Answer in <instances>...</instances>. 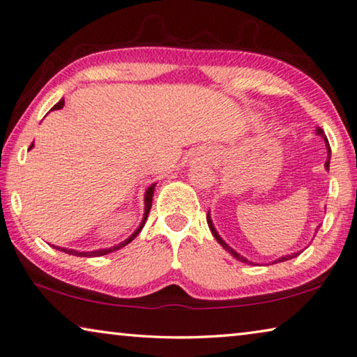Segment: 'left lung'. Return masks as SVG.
Segmentation results:
<instances>
[{
    "label": "left lung",
    "mask_w": 357,
    "mask_h": 357,
    "mask_svg": "<svg viewBox=\"0 0 357 357\" xmlns=\"http://www.w3.org/2000/svg\"><path fill=\"white\" fill-rule=\"evenodd\" d=\"M316 132H317V135H321L322 139H324V142H326V146H327V153H328V160L326 161V169L328 167V164H331V145H328V140H327V137H326V134H324V130H322L321 128H317L316 129ZM207 225H209V228H211V231H212V234H213V238L217 239V243L222 245V248L227 250V252H229V254H231L236 260H239V261H244V263H252V261H249L248 259H244L243 255H239L238 252H234L231 248H229V245L225 243V241L220 238V234L217 233V229H215V227H213V223H212V220H211V215L209 213H207ZM297 255H300V252H295V254H290V255H284V257H281V259H278V260H274V263H279V261H286V260H290V259H294V257H297Z\"/></svg>",
    "instance_id": "8db88e82"
}]
</instances>
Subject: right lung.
I'll use <instances>...</instances> for the list:
<instances>
[{
	"label": "right lung",
	"instance_id": "1",
	"mask_svg": "<svg viewBox=\"0 0 357 357\" xmlns=\"http://www.w3.org/2000/svg\"><path fill=\"white\" fill-rule=\"evenodd\" d=\"M63 105H65V102H63V98L62 100H60L59 103H56V105L52 107V109H59V108H63ZM33 146V144L30 145V148ZM153 193H155V183H153L150 188L146 190V193H145V213H144V220H142V223H140V227L135 229V231L129 236L128 239L126 241H123L121 244H118V245H114V248H109V249H100V250H92V252H78V250H73V249H65V248H56V245H54V248L56 249H59V250H62V252H65V254H70V255H76V257H102V255H107V254H109V252H114V250H118V249H121V248H124V245H128L130 241H134V238L137 234H139L140 231H142V228H144V225H145V222H146V217H148V213H150V209H151V201H153Z\"/></svg>",
	"mask_w": 357,
	"mask_h": 357
}]
</instances>
